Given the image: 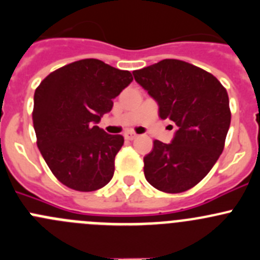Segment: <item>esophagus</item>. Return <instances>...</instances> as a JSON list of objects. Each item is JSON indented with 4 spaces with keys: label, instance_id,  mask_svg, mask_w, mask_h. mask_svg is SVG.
I'll return each mask as SVG.
<instances>
[{
    "label": "esophagus",
    "instance_id": "1",
    "mask_svg": "<svg viewBox=\"0 0 260 260\" xmlns=\"http://www.w3.org/2000/svg\"><path fill=\"white\" fill-rule=\"evenodd\" d=\"M136 137H137V135H136L135 132H132V131H128V132L124 133V138H125V140L132 141V140H135Z\"/></svg>",
    "mask_w": 260,
    "mask_h": 260
}]
</instances>
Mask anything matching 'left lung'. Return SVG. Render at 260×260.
Segmentation results:
<instances>
[{
  "label": "left lung",
  "instance_id": "obj_1",
  "mask_svg": "<svg viewBox=\"0 0 260 260\" xmlns=\"http://www.w3.org/2000/svg\"><path fill=\"white\" fill-rule=\"evenodd\" d=\"M133 76L157 103L161 119L178 127L171 143L155 140L143 157L146 180L165 193L193 188L223 151L231 122L228 91L210 72L179 59H162Z\"/></svg>",
  "mask_w": 260,
  "mask_h": 260
}]
</instances>
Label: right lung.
Returning a JSON list of instances; mask_svg holds the SVG:
<instances>
[{
	"mask_svg": "<svg viewBox=\"0 0 260 260\" xmlns=\"http://www.w3.org/2000/svg\"><path fill=\"white\" fill-rule=\"evenodd\" d=\"M129 71L103 60H76L48 75L34 94L37 145L53 175L79 191L107 185L124 138L98 127L113 99L132 82Z\"/></svg>",
	"mask_w": 260,
	"mask_h": 260,
	"instance_id": "add662e5",
	"label": "right lung"
}]
</instances>
